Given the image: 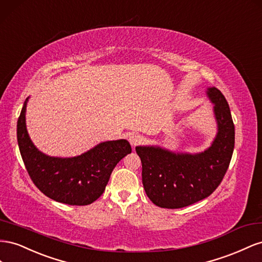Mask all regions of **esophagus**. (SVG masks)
<instances>
[{
  "mask_svg": "<svg viewBox=\"0 0 262 262\" xmlns=\"http://www.w3.org/2000/svg\"><path fill=\"white\" fill-rule=\"evenodd\" d=\"M128 140H129L130 145L133 147H135V146L139 145L141 141H143V137H141L139 134H137V133H133V134H130V135H129Z\"/></svg>",
  "mask_w": 262,
  "mask_h": 262,
  "instance_id": "34e87169",
  "label": "esophagus"
}]
</instances>
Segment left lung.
Returning a JSON list of instances; mask_svg holds the SVG:
<instances>
[{
  "label": "left lung",
  "instance_id": "8db88e82",
  "mask_svg": "<svg viewBox=\"0 0 262 262\" xmlns=\"http://www.w3.org/2000/svg\"><path fill=\"white\" fill-rule=\"evenodd\" d=\"M214 103L217 135L211 147L200 154H176L154 146H138L147 196L163 208H181L207 198L217 189L229 167L235 145V126L225 96L207 89Z\"/></svg>",
  "mask_w": 262,
  "mask_h": 262
}]
</instances>
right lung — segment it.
Wrapping results in <instances>:
<instances>
[{
	"label": "right lung",
	"instance_id": "1",
	"mask_svg": "<svg viewBox=\"0 0 262 262\" xmlns=\"http://www.w3.org/2000/svg\"><path fill=\"white\" fill-rule=\"evenodd\" d=\"M26 99L17 121L21 159L34 184L51 200L69 205H89L105 190L112 171L132 147L126 139L104 141L72 158L42 154L32 143L25 123Z\"/></svg>",
	"mask_w": 262,
	"mask_h": 262
}]
</instances>
